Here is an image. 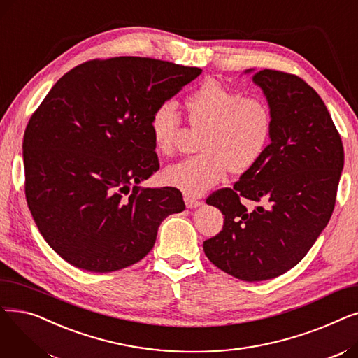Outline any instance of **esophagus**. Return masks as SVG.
Returning a JSON list of instances; mask_svg holds the SVG:
<instances>
[{"label":"esophagus","instance_id":"obj_1","mask_svg":"<svg viewBox=\"0 0 358 358\" xmlns=\"http://www.w3.org/2000/svg\"><path fill=\"white\" fill-rule=\"evenodd\" d=\"M184 201H185V206H187V208H189V209L200 208V206L203 204L201 200H199V199H196V197H192V196H189V194L184 196Z\"/></svg>","mask_w":358,"mask_h":358}]
</instances>
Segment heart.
Listing matches in <instances>:
<instances>
[{
  "instance_id": "b5f03b06",
  "label": "heart",
  "mask_w": 358,
  "mask_h": 358,
  "mask_svg": "<svg viewBox=\"0 0 358 358\" xmlns=\"http://www.w3.org/2000/svg\"><path fill=\"white\" fill-rule=\"evenodd\" d=\"M187 119L203 127L200 154L169 165L164 181L190 196H200L217 184L228 169L245 173L266 154L273 135L270 107L258 99L243 97L216 80H208L187 94ZM155 149L171 154L180 127L178 111L171 101L158 104L149 117Z\"/></svg>"
}]
</instances>
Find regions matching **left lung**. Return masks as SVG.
I'll return each instance as SVG.
<instances>
[{"label": "left lung", "instance_id": "obj_1", "mask_svg": "<svg viewBox=\"0 0 358 358\" xmlns=\"http://www.w3.org/2000/svg\"><path fill=\"white\" fill-rule=\"evenodd\" d=\"M252 83L271 110V141L234 189L206 200L224 220L223 229L203 242V250L222 271L262 281L299 264L325 229L344 168V148L322 99L302 78L264 69L254 73ZM245 199L257 206L248 211Z\"/></svg>", "mask_w": 358, "mask_h": 358}]
</instances>
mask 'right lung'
<instances>
[{
	"instance_id": "add662e5",
	"label": "right lung",
	"mask_w": 358,
	"mask_h": 358,
	"mask_svg": "<svg viewBox=\"0 0 358 358\" xmlns=\"http://www.w3.org/2000/svg\"><path fill=\"white\" fill-rule=\"evenodd\" d=\"M200 73L136 56L94 59L66 72L34 111L23 139L26 199L69 264L91 273L135 264L161 222L185 209L174 187L139 184L159 168L150 113Z\"/></svg>"
}]
</instances>
